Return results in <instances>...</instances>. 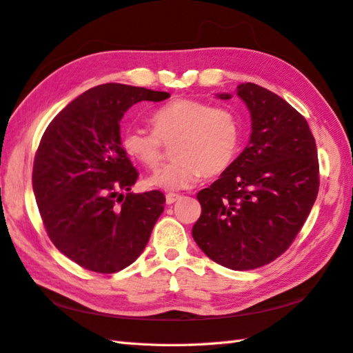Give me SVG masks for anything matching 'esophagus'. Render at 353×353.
I'll return each mask as SVG.
<instances>
[{"mask_svg": "<svg viewBox=\"0 0 353 353\" xmlns=\"http://www.w3.org/2000/svg\"><path fill=\"white\" fill-rule=\"evenodd\" d=\"M179 199H180V195L173 194V192H170V194H167V195H165V201H167V204H173V203H176Z\"/></svg>", "mask_w": 353, "mask_h": 353, "instance_id": "obj_1", "label": "esophagus"}]
</instances>
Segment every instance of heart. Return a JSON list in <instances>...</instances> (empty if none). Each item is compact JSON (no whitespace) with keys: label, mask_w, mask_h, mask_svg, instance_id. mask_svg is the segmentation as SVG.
I'll return each instance as SVG.
<instances>
[{"label":"heart","mask_w":353,"mask_h":353,"mask_svg":"<svg viewBox=\"0 0 353 353\" xmlns=\"http://www.w3.org/2000/svg\"><path fill=\"white\" fill-rule=\"evenodd\" d=\"M152 130L129 128L121 137L123 150L147 168H157L163 145L173 161L153 173L147 183L163 191L191 188L204 174L215 177L233 165L243 139L242 119L230 106L199 99H176L152 114Z\"/></svg>","instance_id":"heart-1"}]
</instances>
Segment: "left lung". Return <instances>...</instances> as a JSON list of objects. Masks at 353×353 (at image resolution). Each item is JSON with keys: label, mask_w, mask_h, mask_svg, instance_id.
Segmentation results:
<instances>
[{"label": "left lung", "mask_w": 353, "mask_h": 353, "mask_svg": "<svg viewBox=\"0 0 353 353\" xmlns=\"http://www.w3.org/2000/svg\"><path fill=\"white\" fill-rule=\"evenodd\" d=\"M237 96L251 112L250 143L216 182L196 194L201 215L192 237L218 265L250 270L290 247L321 180L316 141L304 116L257 84H241Z\"/></svg>", "instance_id": "1"}]
</instances>
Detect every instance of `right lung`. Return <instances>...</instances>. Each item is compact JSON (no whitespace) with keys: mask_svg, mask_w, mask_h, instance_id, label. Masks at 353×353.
Listing matches in <instances>:
<instances>
[{"mask_svg":"<svg viewBox=\"0 0 353 353\" xmlns=\"http://www.w3.org/2000/svg\"><path fill=\"white\" fill-rule=\"evenodd\" d=\"M167 92L102 84L78 96L49 123L32 165V191L49 239L65 257L114 274L139 257L163 212L161 191L129 192L138 171L121 147L120 120Z\"/></svg>","mask_w":353,"mask_h":353,"instance_id":"right-lung-1","label":"right lung"}]
</instances>
